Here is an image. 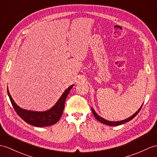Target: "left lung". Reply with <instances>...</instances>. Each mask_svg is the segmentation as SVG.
I'll return each mask as SVG.
<instances>
[{
  "instance_id": "8db88e82",
  "label": "left lung",
  "mask_w": 157,
  "mask_h": 157,
  "mask_svg": "<svg viewBox=\"0 0 157 157\" xmlns=\"http://www.w3.org/2000/svg\"><path fill=\"white\" fill-rule=\"evenodd\" d=\"M143 105H142V106H140V109L138 110H137V111L135 114H132L131 117H130L129 118H127V119H124V120H123V121H110L106 120V119H105V118H102L101 117L98 116V114H97V113L94 111V110H93V108H91V109H92V112H93V115L94 116L95 118H96V119L98 120L99 122H101V123L109 125V126H117V125H120V124H124L125 123H127V122L131 121L133 118H135L137 115V114H138L140 112V110L141 108H142V106H143Z\"/></svg>"
}]
</instances>
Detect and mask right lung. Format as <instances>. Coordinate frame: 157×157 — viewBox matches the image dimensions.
<instances>
[{"instance_id":"obj_1","label":"right lung","mask_w":157,"mask_h":157,"mask_svg":"<svg viewBox=\"0 0 157 157\" xmlns=\"http://www.w3.org/2000/svg\"><path fill=\"white\" fill-rule=\"evenodd\" d=\"M72 87H73V85H71L64 90L59 101L56 102L53 107L48 110H46V111L41 112L32 111V110H28L21 108L15 103L13 98L11 97L8 88H7V93H8L11 104L18 115L28 124L34 126V127H42L55 124L59 121L63 113L65 100Z\"/></svg>"}]
</instances>
